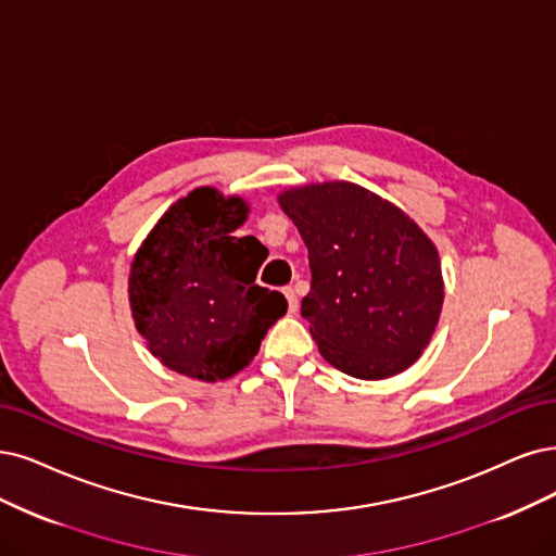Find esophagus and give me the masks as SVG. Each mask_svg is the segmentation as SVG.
Segmentation results:
<instances>
[{"label": "esophagus", "instance_id": "34e87169", "mask_svg": "<svg viewBox=\"0 0 556 556\" xmlns=\"http://www.w3.org/2000/svg\"><path fill=\"white\" fill-rule=\"evenodd\" d=\"M283 295H286V300H289V309H291V314H295V312H298V295H295V291L291 289V286H286V289H283Z\"/></svg>", "mask_w": 556, "mask_h": 556}]
</instances>
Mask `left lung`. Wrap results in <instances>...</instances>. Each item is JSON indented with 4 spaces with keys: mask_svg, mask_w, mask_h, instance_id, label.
I'll return each instance as SVG.
<instances>
[{
    "mask_svg": "<svg viewBox=\"0 0 556 556\" xmlns=\"http://www.w3.org/2000/svg\"><path fill=\"white\" fill-rule=\"evenodd\" d=\"M279 205L309 250L302 318L320 355L359 380L413 366L444 302L433 240L394 203L348 180L291 188Z\"/></svg>",
    "mask_w": 556,
    "mask_h": 556,
    "instance_id": "8db88e82",
    "label": "left lung"
}]
</instances>
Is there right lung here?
<instances>
[{"mask_svg": "<svg viewBox=\"0 0 556 556\" xmlns=\"http://www.w3.org/2000/svg\"><path fill=\"white\" fill-rule=\"evenodd\" d=\"M247 213L240 197L197 188L157 219L135 254V327L151 355L180 376H236L289 306L279 291L254 283L265 247L254 236H233Z\"/></svg>", "mask_w": 556, "mask_h": 556, "instance_id": "obj_1", "label": "right lung"}]
</instances>
